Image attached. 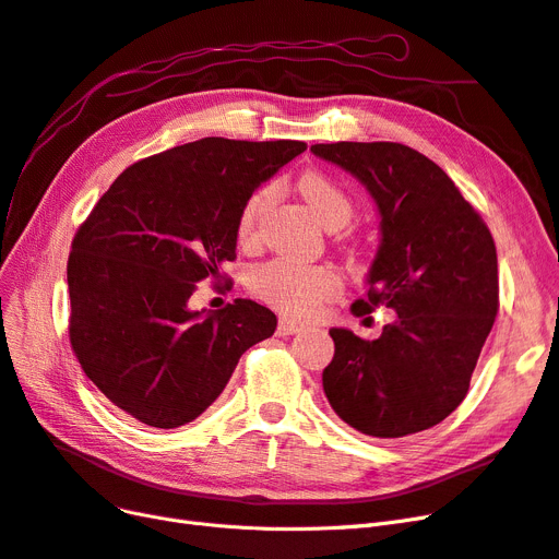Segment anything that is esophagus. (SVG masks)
<instances>
[{"instance_id":"34e87169","label":"esophagus","mask_w":559,"mask_h":559,"mask_svg":"<svg viewBox=\"0 0 559 559\" xmlns=\"http://www.w3.org/2000/svg\"><path fill=\"white\" fill-rule=\"evenodd\" d=\"M302 331V325H298L296 321H288V319H280L277 323V335L286 337V335H296Z\"/></svg>"}]
</instances>
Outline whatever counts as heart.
Returning a JSON list of instances; mask_svg holds the SVG:
<instances>
[{"mask_svg":"<svg viewBox=\"0 0 559 559\" xmlns=\"http://www.w3.org/2000/svg\"><path fill=\"white\" fill-rule=\"evenodd\" d=\"M298 189L312 213L325 228L344 226L352 217V199L346 191L323 173H307L300 178ZM275 199V187H261L249 197L238 215V240L249 245L257 238L259 219ZM252 292L273 305L282 314L307 319L314 317L323 302H329L342 292V277L329 265H307L294 259H273L259 265L252 273Z\"/></svg>","mask_w":559,"mask_h":559,"instance_id":"obj_1","label":"heart"}]
</instances>
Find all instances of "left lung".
Wrapping results in <instances>:
<instances>
[{
  "label": "left lung",
  "mask_w": 559,
  "mask_h": 559,
  "mask_svg": "<svg viewBox=\"0 0 559 559\" xmlns=\"http://www.w3.org/2000/svg\"><path fill=\"white\" fill-rule=\"evenodd\" d=\"M312 152L362 182L381 217L370 292L352 312H395L377 340L331 329L335 356L323 370V393L362 435L428 430L465 400L495 323V240L447 173L407 145L340 141Z\"/></svg>",
  "instance_id": "8db88e82"
}]
</instances>
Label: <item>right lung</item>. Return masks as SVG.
<instances>
[{
  "instance_id": "obj_1",
  "label": "right lung",
  "mask_w": 559,
  "mask_h": 559,
  "mask_svg": "<svg viewBox=\"0 0 559 559\" xmlns=\"http://www.w3.org/2000/svg\"><path fill=\"white\" fill-rule=\"evenodd\" d=\"M302 141L201 139L129 166L71 242L69 340L87 379L152 428H180L213 404L240 356L277 317L242 300L191 312L201 280L236 259L238 215Z\"/></svg>"
}]
</instances>
